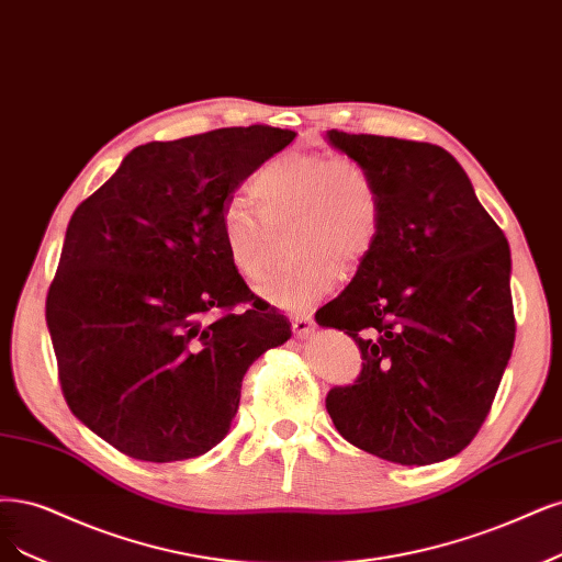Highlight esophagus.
I'll return each mask as SVG.
<instances>
[{
	"mask_svg": "<svg viewBox=\"0 0 562 562\" xmlns=\"http://www.w3.org/2000/svg\"><path fill=\"white\" fill-rule=\"evenodd\" d=\"M290 323H293V335L297 339H306L308 335L314 333V321L308 316H293V318H290Z\"/></svg>",
	"mask_w": 562,
	"mask_h": 562,
	"instance_id": "esophagus-1",
	"label": "esophagus"
}]
</instances>
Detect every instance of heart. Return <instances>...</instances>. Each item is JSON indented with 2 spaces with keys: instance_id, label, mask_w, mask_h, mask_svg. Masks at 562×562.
I'll return each mask as SVG.
<instances>
[{
  "instance_id": "b5f03b06",
  "label": "heart",
  "mask_w": 562,
  "mask_h": 562,
  "mask_svg": "<svg viewBox=\"0 0 562 562\" xmlns=\"http://www.w3.org/2000/svg\"><path fill=\"white\" fill-rule=\"evenodd\" d=\"M260 212L244 198L221 214V239L246 281H262L272 258V227L290 223L285 267L262 288L281 308H306L330 293L341 269L372 254L381 229V195L362 165L327 153L288 150L269 160L250 183Z\"/></svg>"
}]
</instances>
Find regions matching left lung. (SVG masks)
<instances>
[{"mask_svg":"<svg viewBox=\"0 0 562 562\" xmlns=\"http://www.w3.org/2000/svg\"><path fill=\"white\" fill-rule=\"evenodd\" d=\"M325 139L381 195L372 254L316 314L364 360L353 385L327 393V414L367 453L432 465L474 439L512 358L509 244L441 146L339 130Z\"/></svg>","mask_w":562,"mask_h":562,"instance_id":"8db88e82","label":"left lung"}]
</instances>
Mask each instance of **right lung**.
Listing matches in <instances>:
<instances>
[{
    "mask_svg": "<svg viewBox=\"0 0 562 562\" xmlns=\"http://www.w3.org/2000/svg\"><path fill=\"white\" fill-rule=\"evenodd\" d=\"M293 130L223 127L130 150L76 206L46 297L71 414L121 453L173 462L211 451L241 379L290 323L254 302L221 214ZM248 303L244 313H232Z\"/></svg>",
    "mask_w": 562,
    "mask_h": 562,
    "instance_id": "add662e5",
    "label": "right lung"
}]
</instances>
